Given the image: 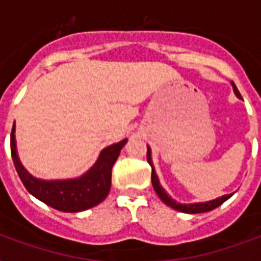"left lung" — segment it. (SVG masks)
<instances>
[{
    "label": "left lung",
    "mask_w": 261,
    "mask_h": 261,
    "mask_svg": "<svg viewBox=\"0 0 261 261\" xmlns=\"http://www.w3.org/2000/svg\"><path fill=\"white\" fill-rule=\"evenodd\" d=\"M231 87H233V90H234L236 96L239 98H241V94H240L239 89L234 85V83L231 81ZM147 163L150 164L151 167V184H153V188H154L155 194L159 195V198L163 200L167 206L172 207L174 210L181 211V213H187V214H198V213H206V211H211L217 208L218 206H221L223 202H226L227 199L230 198L233 194H227L222 195L217 199H213V200H208V202H198V203H178L176 202L174 199H172V196H169L167 191L164 190L163 186L160 184L159 176L154 171V165H153V160H151V150L150 147L147 146Z\"/></svg>",
    "instance_id": "left-lung-1"
}]
</instances>
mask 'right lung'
I'll list each match as a JSON object with an SVG mask.
<instances>
[{
    "label": "right lung",
    "instance_id": "1",
    "mask_svg": "<svg viewBox=\"0 0 261 261\" xmlns=\"http://www.w3.org/2000/svg\"><path fill=\"white\" fill-rule=\"evenodd\" d=\"M16 126L10 134V153L16 171L31 195L46 203L47 206L63 213H79L97 206L107 198L111 190V174L115 161L127 139L102 149L96 163L80 177L63 180H43L32 176L22 167L16 147Z\"/></svg>",
    "mask_w": 261,
    "mask_h": 261
}]
</instances>
